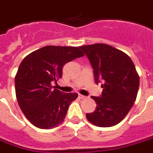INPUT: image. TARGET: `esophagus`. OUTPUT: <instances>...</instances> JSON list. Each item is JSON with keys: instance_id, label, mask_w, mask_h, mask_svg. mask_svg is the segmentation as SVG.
Here are the masks:
<instances>
[{"instance_id": "1", "label": "esophagus", "mask_w": 153, "mask_h": 153, "mask_svg": "<svg viewBox=\"0 0 153 153\" xmlns=\"http://www.w3.org/2000/svg\"><path fill=\"white\" fill-rule=\"evenodd\" d=\"M78 97H79V98H80V99H85V98L87 97L81 95V94H79V96H78Z\"/></svg>"}]
</instances>
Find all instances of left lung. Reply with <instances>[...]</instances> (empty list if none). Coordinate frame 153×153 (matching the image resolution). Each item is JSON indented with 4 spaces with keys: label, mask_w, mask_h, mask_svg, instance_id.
Instances as JSON below:
<instances>
[{
    "label": "left lung",
    "mask_w": 153,
    "mask_h": 153,
    "mask_svg": "<svg viewBox=\"0 0 153 153\" xmlns=\"http://www.w3.org/2000/svg\"><path fill=\"white\" fill-rule=\"evenodd\" d=\"M93 67L96 84H101L100 97H92L97 104L87 119L98 127L117 125L134 105L139 88V76L131 58L105 44L80 47Z\"/></svg>",
    "instance_id": "left-lung-1"
}]
</instances>
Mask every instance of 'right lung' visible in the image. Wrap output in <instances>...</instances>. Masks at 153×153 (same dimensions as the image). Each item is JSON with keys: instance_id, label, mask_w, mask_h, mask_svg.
<instances>
[{"instance_id": "1", "label": "right lung", "mask_w": 153, "mask_h": 153, "mask_svg": "<svg viewBox=\"0 0 153 153\" xmlns=\"http://www.w3.org/2000/svg\"><path fill=\"white\" fill-rule=\"evenodd\" d=\"M85 55L78 47L48 45L24 58L15 76L19 106L32 124L44 129L64 121L71 102L77 93L53 89L52 83L62 76L66 63Z\"/></svg>"}]
</instances>
